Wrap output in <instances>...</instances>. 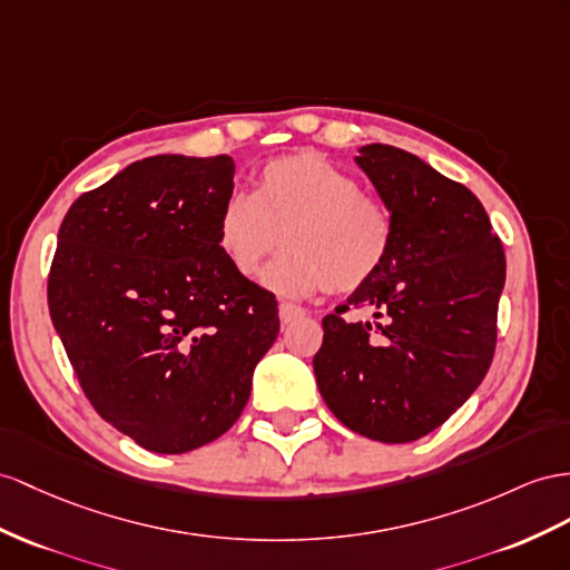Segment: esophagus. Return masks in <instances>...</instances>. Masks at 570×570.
Returning <instances> with one entry per match:
<instances>
[{
    "instance_id": "esophagus-1",
    "label": "esophagus",
    "mask_w": 570,
    "mask_h": 570,
    "mask_svg": "<svg viewBox=\"0 0 570 570\" xmlns=\"http://www.w3.org/2000/svg\"><path fill=\"white\" fill-rule=\"evenodd\" d=\"M301 317H305V311L301 308V305H294V303H282V305H279V320H282V325L296 323V320H301Z\"/></svg>"
}]
</instances>
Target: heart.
<instances>
[{
	"mask_svg": "<svg viewBox=\"0 0 570 570\" xmlns=\"http://www.w3.org/2000/svg\"><path fill=\"white\" fill-rule=\"evenodd\" d=\"M265 284L282 296L354 294L383 272L395 245V216L352 173L315 151L274 158L250 197H230L214 240L240 279H255L276 245Z\"/></svg>",
	"mask_w": 570,
	"mask_h": 570,
	"instance_id": "heart-1",
	"label": "heart"
}]
</instances>
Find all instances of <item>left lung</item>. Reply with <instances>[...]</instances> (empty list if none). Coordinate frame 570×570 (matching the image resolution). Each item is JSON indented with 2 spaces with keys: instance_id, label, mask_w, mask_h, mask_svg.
I'll list each match as a JSON object with an SVG mask.
<instances>
[{
  "instance_id": "8db88e82",
  "label": "left lung",
  "mask_w": 570,
  "mask_h": 570,
  "mask_svg": "<svg viewBox=\"0 0 570 570\" xmlns=\"http://www.w3.org/2000/svg\"><path fill=\"white\" fill-rule=\"evenodd\" d=\"M356 164L395 216V245L383 272L325 315L315 381L346 429L410 443L448 421L484 381L505 255L481 202L419 156L368 144ZM366 304L383 324L343 320Z\"/></svg>"
}]
</instances>
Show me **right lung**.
Here are the masks:
<instances>
[{
    "label": "right lung",
    "mask_w": 570,
    "mask_h": 570,
    "mask_svg": "<svg viewBox=\"0 0 570 570\" xmlns=\"http://www.w3.org/2000/svg\"><path fill=\"white\" fill-rule=\"evenodd\" d=\"M233 173L224 154L141 158L83 193L57 233L48 305L83 395L164 455L236 424L279 334L274 294L214 240Z\"/></svg>",
    "instance_id": "obj_1"
}]
</instances>
